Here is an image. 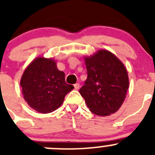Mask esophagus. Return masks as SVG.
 Returning <instances> with one entry per match:
<instances>
[{"label":"esophagus","instance_id":"esophagus-1","mask_svg":"<svg viewBox=\"0 0 155 155\" xmlns=\"http://www.w3.org/2000/svg\"><path fill=\"white\" fill-rule=\"evenodd\" d=\"M74 87H75V89H76V90H79V87H80V85H79V83L75 84V85H74Z\"/></svg>","mask_w":155,"mask_h":155}]
</instances>
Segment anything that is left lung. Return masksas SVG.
<instances>
[{
	"instance_id": "left-lung-1",
	"label": "left lung",
	"mask_w": 155,
	"mask_h": 155,
	"mask_svg": "<svg viewBox=\"0 0 155 155\" xmlns=\"http://www.w3.org/2000/svg\"><path fill=\"white\" fill-rule=\"evenodd\" d=\"M84 59L87 78L79 93L95 115L107 116L115 113L124 103L129 87L124 64L105 49L98 50Z\"/></svg>"
}]
</instances>
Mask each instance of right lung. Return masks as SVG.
<instances>
[{"instance_id": "add662e5", "label": "right lung", "mask_w": 155, "mask_h": 155, "mask_svg": "<svg viewBox=\"0 0 155 155\" xmlns=\"http://www.w3.org/2000/svg\"><path fill=\"white\" fill-rule=\"evenodd\" d=\"M21 92L28 106L40 113H49L63 104L67 94L74 87L65 82V74L60 71L51 58L37 57L30 63L20 81Z\"/></svg>"}]
</instances>
